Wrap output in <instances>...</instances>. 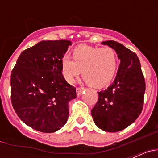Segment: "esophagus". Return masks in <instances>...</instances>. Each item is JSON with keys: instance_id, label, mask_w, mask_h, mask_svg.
Masks as SVG:
<instances>
[{"instance_id": "34e87169", "label": "esophagus", "mask_w": 158, "mask_h": 158, "mask_svg": "<svg viewBox=\"0 0 158 158\" xmlns=\"http://www.w3.org/2000/svg\"><path fill=\"white\" fill-rule=\"evenodd\" d=\"M85 90V88H77V89H76L77 96H81V93H83Z\"/></svg>"}]
</instances>
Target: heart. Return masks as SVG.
<instances>
[{"label": "heart", "instance_id": "1", "mask_svg": "<svg viewBox=\"0 0 158 158\" xmlns=\"http://www.w3.org/2000/svg\"><path fill=\"white\" fill-rule=\"evenodd\" d=\"M118 58L112 48L96 47L88 45L77 47L73 51V58H62L64 77L69 83L81 73L89 85L103 88L111 83L118 69Z\"/></svg>", "mask_w": 158, "mask_h": 158}]
</instances>
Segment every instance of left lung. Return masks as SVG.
<instances>
[{
    "label": "left lung",
    "instance_id": "obj_1",
    "mask_svg": "<svg viewBox=\"0 0 158 158\" xmlns=\"http://www.w3.org/2000/svg\"><path fill=\"white\" fill-rule=\"evenodd\" d=\"M116 52L120 64L114 82L98 92L92 109L95 124L107 132H117L133 123L142 112L146 83L137 54L118 42H102Z\"/></svg>",
    "mask_w": 158,
    "mask_h": 158
}]
</instances>
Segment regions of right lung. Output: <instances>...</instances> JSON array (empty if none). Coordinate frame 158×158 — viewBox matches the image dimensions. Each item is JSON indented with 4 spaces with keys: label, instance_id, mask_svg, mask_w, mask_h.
Wrapping results in <instances>:
<instances>
[{
    "label": "right lung",
    "instance_id": "obj_1",
    "mask_svg": "<svg viewBox=\"0 0 158 158\" xmlns=\"http://www.w3.org/2000/svg\"><path fill=\"white\" fill-rule=\"evenodd\" d=\"M69 40L40 41L23 51L11 74V100L19 118L32 129L53 133L66 123L76 89L62 73Z\"/></svg>",
    "mask_w": 158,
    "mask_h": 158
}]
</instances>
